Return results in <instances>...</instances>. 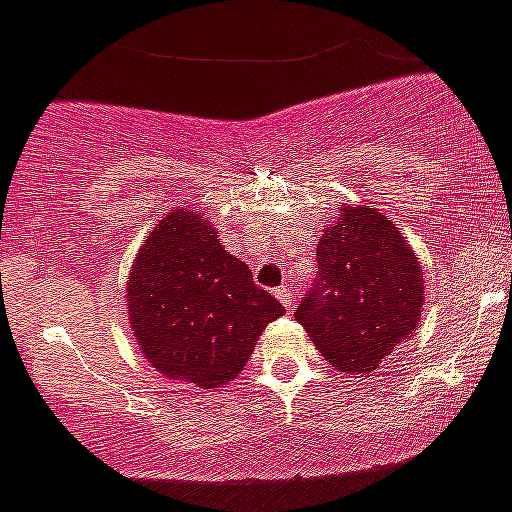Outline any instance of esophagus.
Masks as SVG:
<instances>
[{
	"label": "esophagus",
	"mask_w": 512,
	"mask_h": 512,
	"mask_svg": "<svg viewBox=\"0 0 512 512\" xmlns=\"http://www.w3.org/2000/svg\"><path fill=\"white\" fill-rule=\"evenodd\" d=\"M276 299L281 301V304L286 306V309H294V291H291V286H279V289L274 291Z\"/></svg>",
	"instance_id": "esophagus-1"
}]
</instances>
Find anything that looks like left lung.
Listing matches in <instances>:
<instances>
[{
  "label": "left lung",
  "instance_id": "1",
  "mask_svg": "<svg viewBox=\"0 0 512 512\" xmlns=\"http://www.w3.org/2000/svg\"><path fill=\"white\" fill-rule=\"evenodd\" d=\"M316 264L296 321L339 372H374L420 324V261L392 221L357 206L342 208V218L324 228Z\"/></svg>",
  "mask_w": 512,
  "mask_h": 512
}]
</instances>
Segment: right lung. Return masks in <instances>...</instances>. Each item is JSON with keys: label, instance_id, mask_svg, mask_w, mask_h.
I'll return each instance as SVG.
<instances>
[{"label": "right lung", "instance_id": "add662e5", "mask_svg": "<svg viewBox=\"0 0 512 512\" xmlns=\"http://www.w3.org/2000/svg\"><path fill=\"white\" fill-rule=\"evenodd\" d=\"M128 314L140 352L160 374L216 389L241 374L284 306L253 284L201 213L175 208L140 246Z\"/></svg>", "mask_w": 512, "mask_h": 512}]
</instances>
